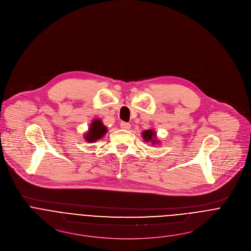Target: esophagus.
<instances>
[{
  "label": "esophagus",
  "mask_w": 251,
  "mask_h": 251,
  "mask_svg": "<svg viewBox=\"0 0 251 251\" xmlns=\"http://www.w3.org/2000/svg\"><path fill=\"white\" fill-rule=\"evenodd\" d=\"M121 127L124 128V129H129L130 128V125L128 123H126V122H121L120 124Z\"/></svg>",
  "instance_id": "esophagus-1"
}]
</instances>
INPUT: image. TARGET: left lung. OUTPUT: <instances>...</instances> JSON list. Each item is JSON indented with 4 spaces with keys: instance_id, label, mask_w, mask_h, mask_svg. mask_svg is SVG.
<instances>
[{
    "instance_id": "1",
    "label": "left lung",
    "mask_w": 251,
    "mask_h": 251,
    "mask_svg": "<svg viewBox=\"0 0 251 251\" xmlns=\"http://www.w3.org/2000/svg\"><path fill=\"white\" fill-rule=\"evenodd\" d=\"M143 136H144V138H145V140H146L147 142H155V141H154L155 133H154L152 130H151V129L145 130V131L143 132Z\"/></svg>"
}]
</instances>
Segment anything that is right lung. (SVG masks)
<instances>
[{
    "label": "right lung",
    "mask_w": 251,
    "mask_h": 251,
    "mask_svg": "<svg viewBox=\"0 0 251 251\" xmlns=\"http://www.w3.org/2000/svg\"><path fill=\"white\" fill-rule=\"evenodd\" d=\"M105 132H106V127L102 125L100 121L96 120L91 125L88 134L86 135V141H88L89 143L96 142L97 140H100V137H102Z\"/></svg>",
    "instance_id": "right-lung-1"
}]
</instances>
